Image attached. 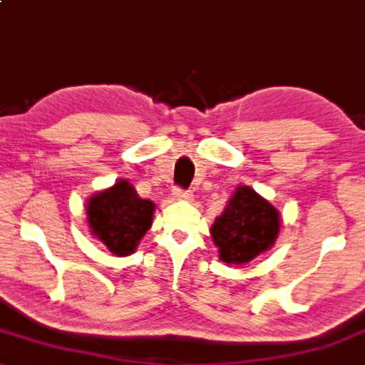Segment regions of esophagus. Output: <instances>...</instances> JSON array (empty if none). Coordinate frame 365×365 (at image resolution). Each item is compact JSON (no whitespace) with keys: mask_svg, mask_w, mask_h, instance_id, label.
<instances>
[{"mask_svg":"<svg viewBox=\"0 0 365 365\" xmlns=\"http://www.w3.org/2000/svg\"><path fill=\"white\" fill-rule=\"evenodd\" d=\"M173 195H175V199L178 200H190L192 199V190H184L181 187H175Z\"/></svg>","mask_w":365,"mask_h":365,"instance_id":"obj_1","label":"esophagus"}]
</instances>
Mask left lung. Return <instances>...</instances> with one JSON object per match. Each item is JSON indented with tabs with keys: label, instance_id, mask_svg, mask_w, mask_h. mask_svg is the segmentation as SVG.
<instances>
[{
	"label": "left lung",
	"instance_id": "left-lung-1",
	"mask_svg": "<svg viewBox=\"0 0 365 365\" xmlns=\"http://www.w3.org/2000/svg\"><path fill=\"white\" fill-rule=\"evenodd\" d=\"M279 212L250 186H238L210 228L218 256L227 264H246L276 241Z\"/></svg>",
	"mask_w": 365,
	"mask_h": 365
}]
</instances>
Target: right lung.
Here are the masks:
<instances>
[{"label":"right lung","instance_id":"right-lung-1","mask_svg":"<svg viewBox=\"0 0 365 365\" xmlns=\"http://www.w3.org/2000/svg\"><path fill=\"white\" fill-rule=\"evenodd\" d=\"M153 212V202L140 199L125 179L94 194L86 205L89 230L115 256H128L135 251L151 227Z\"/></svg>","mask_w":365,"mask_h":365}]
</instances>
